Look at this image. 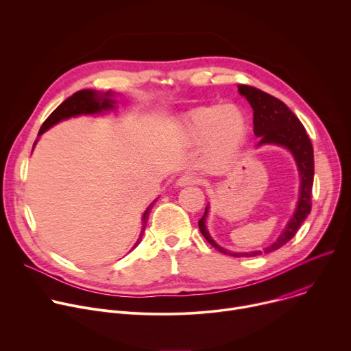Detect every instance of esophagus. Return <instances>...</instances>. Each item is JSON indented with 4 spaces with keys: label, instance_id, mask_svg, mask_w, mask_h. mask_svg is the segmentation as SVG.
<instances>
[{
    "label": "esophagus",
    "instance_id": "34e87169",
    "mask_svg": "<svg viewBox=\"0 0 351 351\" xmlns=\"http://www.w3.org/2000/svg\"><path fill=\"white\" fill-rule=\"evenodd\" d=\"M176 184L180 187H186V186H194V184H199V178L193 175V173H184L182 175L178 180Z\"/></svg>",
    "mask_w": 351,
    "mask_h": 351
}]
</instances>
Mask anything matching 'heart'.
Instances as JSON below:
<instances>
[{"label":"heart","mask_w":351,"mask_h":351,"mask_svg":"<svg viewBox=\"0 0 351 351\" xmlns=\"http://www.w3.org/2000/svg\"><path fill=\"white\" fill-rule=\"evenodd\" d=\"M179 132L189 144L204 143L210 167L223 169L237 158L247 138L248 122L234 104H211L189 111L180 119Z\"/></svg>","instance_id":"obj_1"}]
</instances>
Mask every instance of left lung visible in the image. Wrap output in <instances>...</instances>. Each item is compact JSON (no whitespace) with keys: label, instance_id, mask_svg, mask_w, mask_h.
I'll list each match as a JSON object with an SVG mask.
<instances>
[{"label":"left lung","instance_id":"8db88e82","mask_svg":"<svg viewBox=\"0 0 351 351\" xmlns=\"http://www.w3.org/2000/svg\"><path fill=\"white\" fill-rule=\"evenodd\" d=\"M239 91L241 95L247 98V101L252 106L254 111L253 125L254 134L261 137V144H278L289 148L295 158L300 176H302V189H300V198L297 203L295 213L293 218L289 221L283 233L279 239L272 243L269 247L264 248V252H252V253H232L228 250L219 247L210 236L206 228V217L208 213V206L206 207V213L203 218L198 221V228L206 240L215 247L218 252L232 256V257H256L261 254H267L285 245L290 241L297 233L298 228L302 226L304 219L311 213V195H313V183H314V149L310 141V137L298 121V118L286 107L285 103L276 97L256 88L253 86L239 84Z\"/></svg>","mask_w":351,"mask_h":351}]
</instances>
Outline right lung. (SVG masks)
Instances as JSON below:
<instances>
[{
    "instance_id": "add662e5",
    "label": "right lung",
    "mask_w": 351,
    "mask_h": 351,
    "mask_svg": "<svg viewBox=\"0 0 351 351\" xmlns=\"http://www.w3.org/2000/svg\"><path fill=\"white\" fill-rule=\"evenodd\" d=\"M108 95H110V93H107V94H98V93H95L93 90L76 91L73 95L68 97L65 101L61 106H58L51 112V115H49L44 121V123L40 128L38 136L43 134L48 128H51L53 125L58 123L62 119H66V118H71V117H76V115H80V114H95V112H101L104 110L114 108L112 104L115 101H114V99H111ZM152 208H153V204L147 208V211L143 215V230H141V233L138 236V240L136 241L134 247L141 240V236L144 233V229H145V225H147V221H148V215H149V211H152Z\"/></svg>"
}]
</instances>
